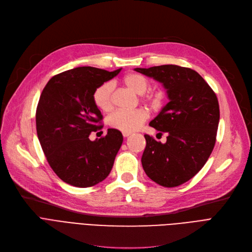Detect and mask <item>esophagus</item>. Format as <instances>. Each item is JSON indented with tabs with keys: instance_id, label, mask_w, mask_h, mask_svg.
Instances as JSON below:
<instances>
[{
	"instance_id": "obj_1",
	"label": "esophagus",
	"mask_w": 252,
	"mask_h": 252,
	"mask_svg": "<svg viewBox=\"0 0 252 252\" xmlns=\"http://www.w3.org/2000/svg\"><path fill=\"white\" fill-rule=\"evenodd\" d=\"M123 136H124L125 138H127L128 136H130V133H123Z\"/></svg>"
}]
</instances>
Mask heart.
<instances>
[{
	"mask_svg": "<svg viewBox=\"0 0 252 252\" xmlns=\"http://www.w3.org/2000/svg\"><path fill=\"white\" fill-rule=\"evenodd\" d=\"M123 84L138 95H143L150 87L148 79L139 73H129L123 78ZM93 100L97 107L104 112L110 111L112 108V85L104 83L100 85L93 94ZM146 100L154 105L158 104L160 98L158 96H147ZM148 112L138 108L134 110H117L113 112L107 119L109 126L118 129L123 133H131L135 131L146 122Z\"/></svg>",
	"mask_w": 252,
	"mask_h": 252,
	"instance_id": "1",
	"label": "heart"
}]
</instances>
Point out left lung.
Masks as SVG:
<instances>
[{"instance_id": "8db88e82", "label": "left lung", "mask_w": 252, "mask_h": 252, "mask_svg": "<svg viewBox=\"0 0 252 252\" xmlns=\"http://www.w3.org/2000/svg\"><path fill=\"white\" fill-rule=\"evenodd\" d=\"M135 71L162 84L168 98L149 124L167 134L166 142L145 135L143 168L160 186H180L203 167L214 150L220 122L218 98L203 77L191 68L168 64Z\"/></svg>"}]
</instances>
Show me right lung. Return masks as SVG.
<instances>
[{"instance_id":"right-lung-1","label":"right lung","mask_w":252,"mask_h":252,"mask_svg":"<svg viewBox=\"0 0 252 252\" xmlns=\"http://www.w3.org/2000/svg\"><path fill=\"white\" fill-rule=\"evenodd\" d=\"M122 68L106 71L91 66L53 76L36 108V133L47 160L65 183L78 188L94 186L108 177L124 138L108 128L107 135L91 141L102 128V114L93 100L94 91Z\"/></svg>"}]
</instances>
